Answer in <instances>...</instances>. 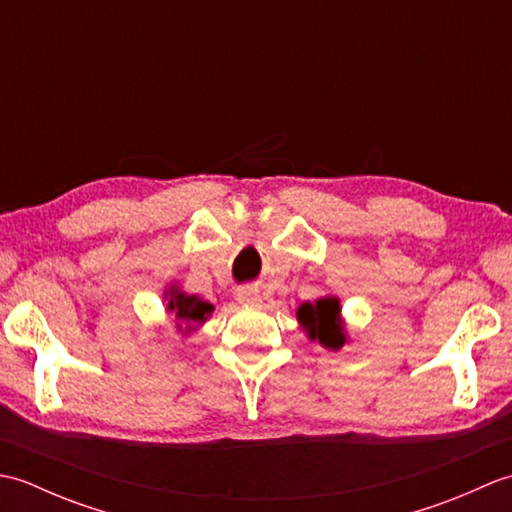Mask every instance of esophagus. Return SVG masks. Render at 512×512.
<instances>
[{
	"label": "esophagus",
	"instance_id": "obj_1",
	"mask_svg": "<svg viewBox=\"0 0 512 512\" xmlns=\"http://www.w3.org/2000/svg\"><path fill=\"white\" fill-rule=\"evenodd\" d=\"M237 301L242 303V306H248V308H262V297H259V292L253 290V288H244L237 292Z\"/></svg>",
	"mask_w": 512,
	"mask_h": 512
}]
</instances>
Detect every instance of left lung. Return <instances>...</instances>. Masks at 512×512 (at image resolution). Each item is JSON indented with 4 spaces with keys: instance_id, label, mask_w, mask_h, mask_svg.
Segmentation results:
<instances>
[{
    "instance_id": "1",
    "label": "left lung",
    "mask_w": 512,
    "mask_h": 512,
    "mask_svg": "<svg viewBox=\"0 0 512 512\" xmlns=\"http://www.w3.org/2000/svg\"><path fill=\"white\" fill-rule=\"evenodd\" d=\"M297 321L308 339L319 343L328 352H339L345 343H350L341 299L336 295H323L312 303L303 301L297 308Z\"/></svg>"
}]
</instances>
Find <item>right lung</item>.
I'll list each match as a JSON object with an SVG mask.
<instances>
[{"instance_id": "right-lung-1", "label": "right lung", "mask_w": 512, "mask_h": 512, "mask_svg": "<svg viewBox=\"0 0 512 512\" xmlns=\"http://www.w3.org/2000/svg\"><path fill=\"white\" fill-rule=\"evenodd\" d=\"M162 301H165L167 319L173 323V330L182 336H191L204 328V323L213 317L215 306L204 301L198 295H189L180 288L178 281H173L162 292Z\"/></svg>"}]
</instances>
